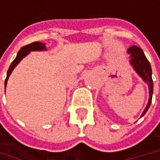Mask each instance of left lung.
I'll return each mask as SVG.
<instances>
[{"label": "left lung", "instance_id": "8db88e82", "mask_svg": "<svg viewBox=\"0 0 160 160\" xmlns=\"http://www.w3.org/2000/svg\"><path fill=\"white\" fill-rule=\"evenodd\" d=\"M127 53L129 54V58H130L129 63L132 67L133 70L135 71L139 77L147 83L149 87V101L143 112L141 115V118H142L151 106L152 94H153V81H152V77H151L152 76L151 67L149 60L144 55V52L140 47L135 46V45L131 46L130 48H128Z\"/></svg>", "mask_w": 160, "mask_h": 160}]
</instances>
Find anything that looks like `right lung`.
<instances>
[{"mask_svg": "<svg viewBox=\"0 0 160 160\" xmlns=\"http://www.w3.org/2000/svg\"><path fill=\"white\" fill-rule=\"evenodd\" d=\"M46 50L47 48L45 46V43L40 42H32V43H30L28 45L22 47L21 49H20V51L17 54L16 58L13 60V62L10 64V66H9V70L7 72V77L5 79V83H4L5 89H6V86H7V83H8L9 76L11 75L13 69L18 66V64L21 61L23 58H25L26 56H28L31 52H42V51H46Z\"/></svg>", "mask_w": 160, "mask_h": 160, "instance_id": "obj_1", "label": "right lung"}]
</instances>
